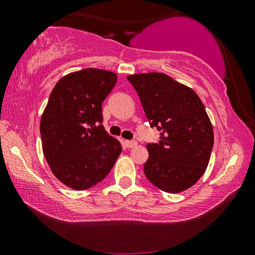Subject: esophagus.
<instances>
[{
	"label": "esophagus",
	"instance_id": "1",
	"mask_svg": "<svg viewBox=\"0 0 255 255\" xmlns=\"http://www.w3.org/2000/svg\"><path fill=\"white\" fill-rule=\"evenodd\" d=\"M125 147H128V148H132V147H134V146H137V141H134V140H125Z\"/></svg>",
	"mask_w": 255,
	"mask_h": 255
}]
</instances>
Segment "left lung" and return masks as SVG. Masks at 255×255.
<instances>
[{
  "instance_id": "1",
  "label": "left lung",
  "mask_w": 255,
  "mask_h": 255,
  "mask_svg": "<svg viewBox=\"0 0 255 255\" xmlns=\"http://www.w3.org/2000/svg\"><path fill=\"white\" fill-rule=\"evenodd\" d=\"M159 142L147 144V180L166 193L194 186L207 169L214 131L197 94L163 73L128 75Z\"/></svg>"
}]
</instances>
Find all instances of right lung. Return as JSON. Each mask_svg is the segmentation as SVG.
Wrapping results in <instances>:
<instances>
[{
  "label": "right lung",
  "mask_w": 255,
  "mask_h": 255,
  "mask_svg": "<svg viewBox=\"0 0 255 255\" xmlns=\"http://www.w3.org/2000/svg\"><path fill=\"white\" fill-rule=\"evenodd\" d=\"M116 82L113 72L87 68L52 90L40 120L43 152L54 176L72 189L101 182L121 154V142L102 125V103Z\"/></svg>",
  "instance_id": "obj_1"
}]
</instances>
